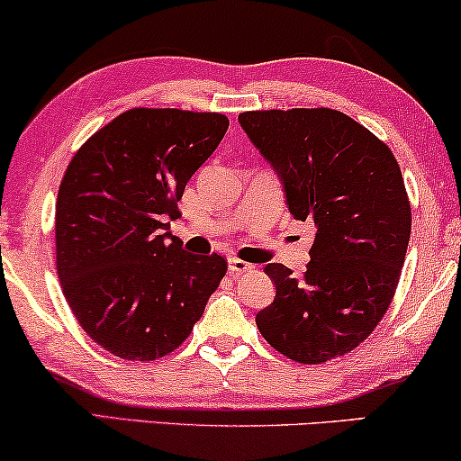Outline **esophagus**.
Segmentation results:
<instances>
[{"instance_id":"obj_1","label":"esophagus","mask_w":461,"mask_h":461,"mask_svg":"<svg viewBox=\"0 0 461 461\" xmlns=\"http://www.w3.org/2000/svg\"><path fill=\"white\" fill-rule=\"evenodd\" d=\"M254 265H249V262L245 260H239V258H229V271L230 273H248L252 271Z\"/></svg>"}]
</instances>
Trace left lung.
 Instances as JSON below:
<instances>
[{
	"label": "left lung",
	"mask_w": 461,
	"mask_h": 461,
	"mask_svg": "<svg viewBox=\"0 0 461 461\" xmlns=\"http://www.w3.org/2000/svg\"><path fill=\"white\" fill-rule=\"evenodd\" d=\"M239 122L277 171L292 216L315 226L301 277L265 267L277 292L256 326L294 362L349 354L384 320L409 248L411 203L396 158L328 107L243 112Z\"/></svg>",
	"instance_id": "1"
}]
</instances>
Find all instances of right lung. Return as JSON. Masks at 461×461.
I'll list each match as a JSON object with an SVG mask.
<instances>
[{
  "label": "right lung",
  "mask_w": 461,
  "mask_h": 461,
  "mask_svg": "<svg viewBox=\"0 0 461 461\" xmlns=\"http://www.w3.org/2000/svg\"><path fill=\"white\" fill-rule=\"evenodd\" d=\"M229 129L216 112L133 107L88 137L57 196V273L77 324L122 360L177 349L226 275L167 220Z\"/></svg>",
  "instance_id": "right-lung-1"
}]
</instances>
